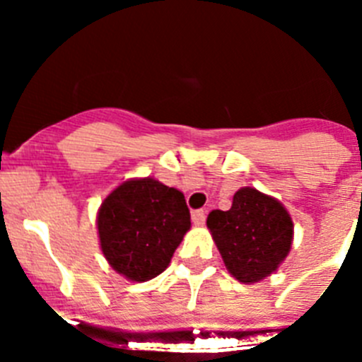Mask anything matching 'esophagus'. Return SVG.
Returning <instances> with one entry per match:
<instances>
[{"label":"esophagus","instance_id":"1","mask_svg":"<svg viewBox=\"0 0 362 362\" xmlns=\"http://www.w3.org/2000/svg\"><path fill=\"white\" fill-rule=\"evenodd\" d=\"M204 221H206V212L204 210H196V212L192 214V223L196 226H203Z\"/></svg>","mask_w":362,"mask_h":362}]
</instances>
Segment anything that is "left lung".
<instances>
[{
	"mask_svg": "<svg viewBox=\"0 0 362 362\" xmlns=\"http://www.w3.org/2000/svg\"><path fill=\"white\" fill-rule=\"evenodd\" d=\"M226 270L245 284L257 283L279 268L293 241V223L281 201L252 187L233 194L232 209L206 217Z\"/></svg>",
	"mask_w": 362,
	"mask_h": 362,
	"instance_id": "obj_1",
	"label": "left lung"
}]
</instances>
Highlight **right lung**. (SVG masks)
Listing matches in <instances>:
<instances>
[{
    "instance_id": "add662e5",
    "label": "right lung",
    "mask_w": 362,
    "mask_h": 362,
    "mask_svg": "<svg viewBox=\"0 0 362 362\" xmlns=\"http://www.w3.org/2000/svg\"><path fill=\"white\" fill-rule=\"evenodd\" d=\"M188 230L190 210L183 192L153 177L121 183L98 212L105 259L117 274L136 283L165 272Z\"/></svg>"
}]
</instances>
